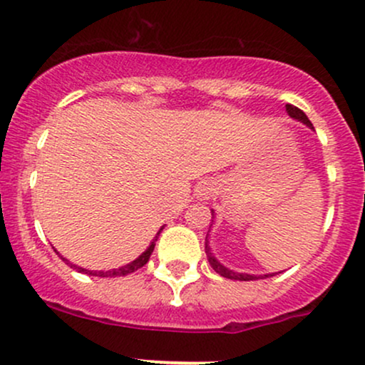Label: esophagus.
I'll use <instances>...</instances> for the list:
<instances>
[{"instance_id": "1", "label": "esophagus", "mask_w": 365, "mask_h": 365, "mask_svg": "<svg viewBox=\"0 0 365 365\" xmlns=\"http://www.w3.org/2000/svg\"><path fill=\"white\" fill-rule=\"evenodd\" d=\"M212 192H215V183H212L211 180H204V182H200L199 185L195 187V195L197 199L200 200H207Z\"/></svg>"}]
</instances>
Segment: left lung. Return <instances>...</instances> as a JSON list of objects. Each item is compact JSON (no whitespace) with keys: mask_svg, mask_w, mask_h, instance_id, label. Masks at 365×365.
I'll return each instance as SVG.
<instances>
[{"mask_svg":"<svg viewBox=\"0 0 365 365\" xmlns=\"http://www.w3.org/2000/svg\"><path fill=\"white\" fill-rule=\"evenodd\" d=\"M287 113L292 116L293 120L302 121L304 125H307L309 128L314 130L311 120H309L307 116H305V113H304L302 110H299V108H297V106H292V104H287ZM211 215H212V217H215V211H212V209H211ZM206 255H207V261H209V264H211L212 269H215L216 273L220 274V276H223V278H228V279H237V282H254V279L271 278V276L276 274V273H271V274H249V273H237V271L230 269V267L223 266V264H221V262L217 261V259L215 257V255H212L211 249H209V240H207V237H206Z\"/></svg>","mask_w":365,"mask_h":365,"instance_id":"obj_1","label":"left lung"}]
</instances>
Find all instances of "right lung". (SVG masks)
Here are the masks:
<instances>
[{"instance_id": "obj_1", "label": "right lung", "mask_w": 365, "mask_h": 365, "mask_svg": "<svg viewBox=\"0 0 365 365\" xmlns=\"http://www.w3.org/2000/svg\"><path fill=\"white\" fill-rule=\"evenodd\" d=\"M161 230H163V228H161ZM161 230H159V232H158V235H159V233H161ZM158 235L154 237V240L150 242V245L148 247V249L144 250V252H142V254L139 255V257L135 259V261H132V262L125 264V266L118 267V269H108V271H89V269H86V267H78V266H75V264H72L70 261H66V259H65V257H61V255H60V257H61L63 261H65L66 264H70V266H72L73 269H77L78 273H83V274L101 276V278H116V276H127V274H130V273H133V271L139 269V267L144 266V264H148L149 257H150V254H153V250H154V245H156Z\"/></svg>"}]
</instances>
